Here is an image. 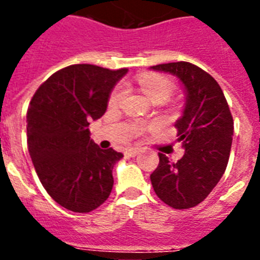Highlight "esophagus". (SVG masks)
I'll list each match as a JSON object with an SVG mask.
<instances>
[{
  "instance_id": "obj_1",
  "label": "esophagus",
  "mask_w": 260,
  "mask_h": 260,
  "mask_svg": "<svg viewBox=\"0 0 260 260\" xmlns=\"http://www.w3.org/2000/svg\"><path fill=\"white\" fill-rule=\"evenodd\" d=\"M139 152H141V151L138 150V148H128V150H126L125 155L128 156V157H134V156H137Z\"/></svg>"
}]
</instances>
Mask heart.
<instances>
[{
	"label": "heart",
	"instance_id": "1",
	"mask_svg": "<svg viewBox=\"0 0 260 260\" xmlns=\"http://www.w3.org/2000/svg\"><path fill=\"white\" fill-rule=\"evenodd\" d=\"M138 84L143 89V92L146 93L151 100L153 102H164L167 99L171 98L174 92V84L169 78L164 77L161 74H142L138 78ZM126 93H127V88L123 83H119L116 86V88L112 91L109 96V105L110 107H118L121 103L123 102ZM139 130L144 127H138Z\"/></svg>",
	"mask_w": 260,
	"mask_h": 260
}]
</instances>
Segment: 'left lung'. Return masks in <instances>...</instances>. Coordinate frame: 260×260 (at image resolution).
Returning <instances> with one entry per match:
<instances>
[{
	"instance_id": "8db88e82",
	"label": "left lung",
	"mask_w": 260,
	"mask_h": 260,
	"mask_svg": "<svg viewBox=\"0 0 260 260\" xmlns=\"http://www.w3.org/2000/svg\"><path fill=\"white\" fill-rule=\"evenodd\" d=\"M151 69L176 75L186 89L183 114L174 125L185 153L177 162L158 153L151 182L165 204L187 210L207 198L226 169L233 117L221 87L198 66L180 61Z\"/></svg>"
}]
</instances>
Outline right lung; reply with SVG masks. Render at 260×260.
<instances>
[{"mask_svg": "<svg viewBox=\"0 0 260 260\" xmlns=\"http://www.w3.org/2000/svg\"><path fill=\"white\" fill-rule=\"evenodd\" d=\"M127 69L70 65L50 75L27 110V144L41 185L73 212L96 210L113 187L112 171L123 157L89 138V121L105 113L114 84Z\"/></svg>", "mask_w": 260, "mask_h": 260, "instance_id": "right-lung-1", "label": "right lung"}]
</instances>
